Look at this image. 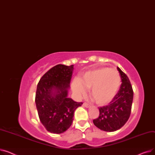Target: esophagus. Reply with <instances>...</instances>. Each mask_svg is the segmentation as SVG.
I'll use <instances>...</instances> for the list:
<instances>
[{"instance_id": "esophagus-1", "label": "esophagus", "mask_w": 155, "mask_h": 155, "mask_svg": "<svg viewBox=\"0 0 155 155\" xmlns=\"http://www.w3.org/2000/svg\"><path fill=\"white\" fill-rule=\"evenodd\" d=\"M84 107H85L86 108H88V107H90V105L89 104H88L87 103H86V102H85V103H84Z\"/></svg>"}]
</instances>
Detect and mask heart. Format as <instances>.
<instances>
[{
  "label": "heart",
  "instance_id": "obj_1",
  "mask_svg": "<svg viewBox=\"0 0 155 155\" xmlns=\"http://www.w3.org/2000/svg\"><path fill=\"white\" fill-rule=\"evenodd\" d=\"M120 85L119 73L114 69L102 68L88 71L81 79L73 80L72 90L77 97H82L87 94V88H91V95L95 102L104 105L113 99Z\"/></svg>",
  "mask_w": 155,
  "mask_h": 155
}]
</instances>
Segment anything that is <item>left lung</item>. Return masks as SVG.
<instances>
[{"instance_id":"obj_1","label":"left lung","mask_w":155,"mask_h":155,"mask_svg":"<svg viewBox=\"0 0 155 155\" xmlns=\"http://www.w3.org/2000/svg\"><path fill=\"white\" fill-rule=\"evenodd\" d=\"M122 84L117 94L108 105L99 108V116L93 120L94 125L107 132L123 127L129 118L133 100V91L129 79L119 67Z\"/></svg>"}]
</instances>
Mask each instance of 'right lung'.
Returning a JSON list of instances; mask_svg holds the SVG:
<instances>
[{
  "label": "right lung",
  "mask_w": 155,
  "mask_h": 155,
  "mask_svg": "<svg viewBox=\"0 0 155 155\" xmlns=\"http://www.w3.org/2000/svg\"><path fill=\"white\" fill-rule=\"evenodd\" d=\"M73 65L57 64L37 85L35 102L38 116L48 131L61 134L71 126L74 112L83 104L68 97Z\"/></svg>",
  "instance_id": "1"
}]
</instances>
